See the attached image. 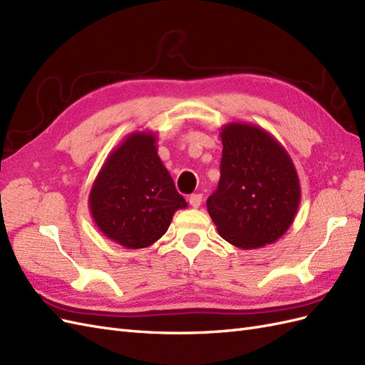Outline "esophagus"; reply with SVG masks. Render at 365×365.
I'll return each mask as SVG.
<instances>
[{"instance_id": "1", "label": "esophagus", "mask_w": 365, "mask_h": 365, "mask_svg": "<svg viewBox=\"0 0 365 365\" xmlns=\"http://www.w3.org/2000/svg\"><path fill=\"white\" fill-rule=\"evenodd\" d=\"M190 203L192 208H199L200 203H202V194H192L190 195Z\"/></svg>"}]
</instances>
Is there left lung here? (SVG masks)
<instances>
[{
  "label": "left lung",
  "mask_w": 365,
  "mask_h": 365,
  "mask_svg": "<svg viewBox=\"0 0 365 365\" xmlns=\"http://www.w3.org/2000/svg\"><path fill=\"white\" fill-rule=\"evenodd\" d=\"M220 180L207 208L220 237L242 250L274 244L292 227L301 185L292 157L264 128L228 123Z\"/></svg>",
  "instance_id": "8db88e82"
}]
</instances>
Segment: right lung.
<instances>
[{"label":"right lung","instance_id":"1","mask_svg":"<svg viewBox=\"0 0 365 365\" xmlns=\"http://www.w3.org/2000/svg\"><path fill=\"white\" fill-rule=\"evenodd\" d=\"M151 130L129 134L103 163L89 192L98 230L128 250L153 245L188 203L157 154Z\"/></svg>","mask_w":365,"mask_h":365}]
</instances>
